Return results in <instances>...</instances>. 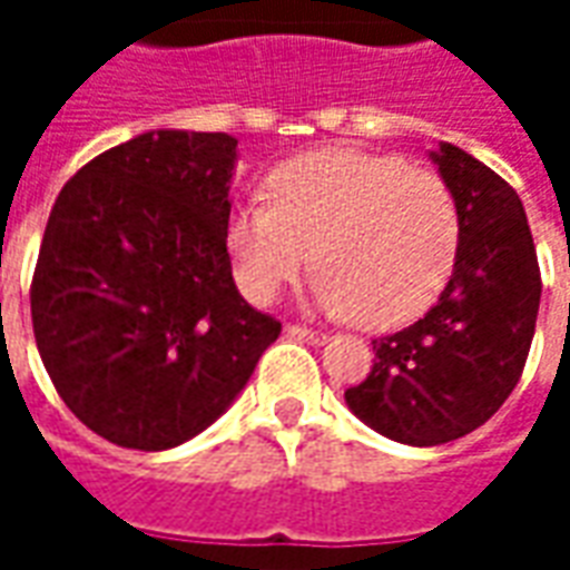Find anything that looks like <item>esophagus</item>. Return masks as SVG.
<instances>
[{
    "instance_id": "esophagus-1",
    "label": "esophagus",
    "mask_w": 570,
    "mask_h": 570,
    "mask_svg": "<svg viewBox=\"0 0 570 570\" xmlns=\"http://www.w3.org/2000/svg\"><path fill=\"white\" fill-rule=\"evenodd\" d=\"M286 335H289V338H302V342H308V345H323V342H326V333L308 330V326H302V323H286Z\"/></svg>"
}]
</instances>
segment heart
<instances>
[{
	"mask_svg": "<svg viewBox=\"0 0 570 570\" xmlns=\"http://www.w3.org/2000/svg\"><path fill=\"white\" fill-rule=\"evenodd\" d=\"M265 198L225 225L240 293L268 305L314 262V302L387 330L415 321L452 277L461 210L449 183L403 155L326 149L274 167Z\"/></svg>",
	"mask_w": 570,
	"mask_h": 570,
	"instance_id": "obj_1",
	"label": "heart"
}]
</instances>
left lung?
I'll list each match as a JSON object with an SVG mask.
<instances>
[{"label":"left lung","instance_id":"left-lung-1","mask_svg":"<svg viewBox=\"0 0 570 570\" xmlns=\"http://www.w3.org/2000/svg\"><path fill=\"white\" fill-rule=\"evenodd\" d=\"M440 176L461 210V247L436 305L372 342L370 375L347 387L351 412L406 445H440L503 406L525 370L540 308V268L515 188L442 142Z\"/></svg>","mask_w":570,"mask_h":570}]
</instances>
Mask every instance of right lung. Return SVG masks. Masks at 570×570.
<instances>
[{
    "instance_id": "right-lung-1",
    "label": "right lung",
    "mask_w": 570,
    "mask_h": 570,
    "mask_svg": "<svg viewBox=\"0 0 570 570\" xmlns=\"http://www.w3.org/2000/svg\"><path fill=\"white\" fill-rule=\"evenodd\" d=\"M235 149L228 134H140L85 164L48 216L36 345L69 412L121 449L191 440L281 335L232 277Z\"/></svg>"
}]
</instances>
